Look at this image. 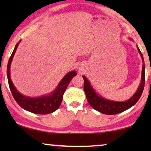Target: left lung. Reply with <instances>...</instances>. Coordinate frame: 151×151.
Here are the masks:
<instances>
[{
    "label": "left lung",
    "instance_id": "obj_1",
    "mask_svg": "<svg viewBox=\"0 0 151 151\" xmlns=\"http://www.w3.org/2000/svg\"><path fill=\"white\" fill-rule=\"evenodd\" d=\"M137 48L140 53V55H141L142 63H143L142 70V79L137 91L128 100L124 101V102H117V101L108 100V99L104 98L103 97L99 96L96 92V91L94 90V88H93L87 78L84 76H82L84 81V91L85 92L86 99H87L88 104L95 110L98 111L103 114L115 115L130 109L139 100L142 94V92H143L144 84H145V65H144L143 55H142L139 47L137 46Z\"/></svg>",
    "mask_w": 151,
    "mask_h": 151
}]
</instances>
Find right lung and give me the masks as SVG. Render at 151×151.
I'll use <instances>...</instances> for the list:
<instances>
[{"label": "right lung", "mask_w": 151, "mask_h": 151, "mask_svg": "<svg viewBox=\"0 0 151 151\" xmlns=\"http://www.w3.org/2000/svg\"><path fill=\"white\" fill-rule=\"evenodd\" d=\"M20 41L21 40H20L16 45L15 48L9 58L7 64V74L8 83H9L10 91L13 95L14 98L15 99L16 102L19 104L20 107H22L24 110L35 113V114L46 115L54 112L60 106L62 101H63L64 93L72 78L77 75V73L76 71H72L67 73L60 80L55 90L49 95L33 98V97L26 96L21 94L16 89L10 77V67H11L12 60Z\"/></svg>", "instance_id": "1"}]
</instances>
